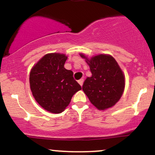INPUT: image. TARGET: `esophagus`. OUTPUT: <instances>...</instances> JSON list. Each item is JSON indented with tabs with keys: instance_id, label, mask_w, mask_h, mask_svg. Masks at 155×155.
Wrapping results in <instances>:
<instances>
[{
	"instance_id": "1",
	"label": "esophagus",
	"mask_w": 155,
	"mask_h": 155,
	"mask_svg": "<svg viewBox=\"0 0 155 155\" xmlns=\"http://www.w3.org/2000/svg\"><path fill=\"white\" fill-rule=\"evenodd\" d=\"M78 82H79V84L80 85H81V86H82L83 85V83H84V79H79V81H78Z\"/></svg>"
}]
</instances>
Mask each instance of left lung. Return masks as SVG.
<instances>
[{
  "label": "left lung",
  "instance_id": "obj_1",
  "mask_svg": "<svg viewBox=\"0 0 155 155\" xmlns=\"http://www.w3.org/2000/svg\"><path fill=\"white\" fill-rule=\"evenodd\" d=\"M81 57L86 58L84 54ZM86 62L92 76L84 82L83 91L98 109L111 107L120 100L124 88V77L118 63L108 54L97 55Z\"/></svg>",
  "mask_w": 155,
  "mask_h": 155
}]
</instances>
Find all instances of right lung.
I'll use <instances>...</instances> for the list:
<instances>
[{"label":"right lung","instance_id":"1","mask_svg":"<svg viewBox=\"0 0 155 155\" xmlns=\"http://www.w3.org/2000/svg\"><path fill=\"white\" fill-rule=\"evenodd\" d=\"M67 57L51 53L44 55L31 69L30 86L37 103L47 111L60 114L70 104L73 95L81 90L74 73L64 68Z\"/></svg>","mask_w":155,"mask_h":155}]
</instances>
